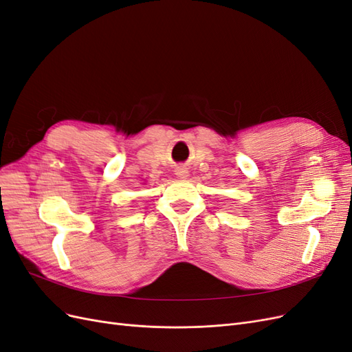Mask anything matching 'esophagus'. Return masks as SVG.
I'll return each mask as SVG.
<instances>
[{"instance_id":"esophagus-1","label":"esophagus","mask_w":352,"mask_h":352,"mask_svg":"<svg viewBox=\"0 0 352 352\" xmlns=\"http://www.w3.org/2000/svg\"><path fill=\"white\" fill-rule=\"evenodd\" d=\"M175 174H177L178 177H181V178H186V177H188V169H187L186 166H178V168L175 169Z\"/></svg>"}]
</instances>
